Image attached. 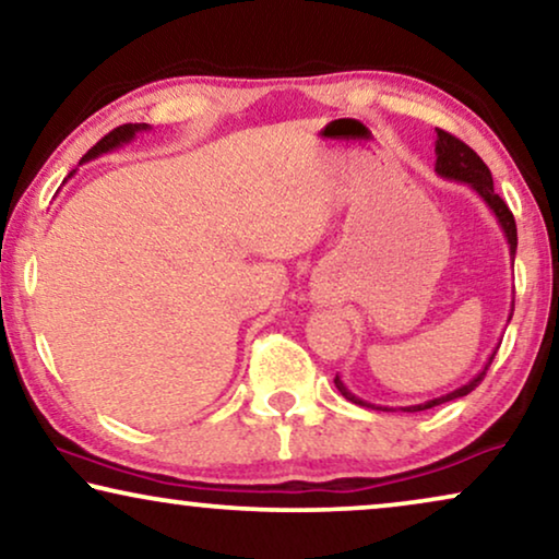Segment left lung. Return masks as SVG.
I'll return each mask as SVG.
<instances>
[{
	"instance_id": "1",
	"label": "left lung",
	"mask_w": 559,
	"mask_h": 559,
	"mask_svg": "<svg viewBox=\"0 0 559 559\" xmlns=\"http://www.w3.org/2000/svg\"><path fill=\"white\" fill-rule=\"evenodd\" d=\"M435 155H438V163H435V173H438L440 178L455 180V182H465V186H471L480 198H484L488 209L493 211V216H496V221H499L503 236H507L511 262H514V257H516V224H514V216H511L509 205L501 201V195L493 190L491 170H488L484 159H480L476 152L468 147V144L461 142L453 134L442 132V129H438V140H435ZM511 310H514V308H511ZM509 320H511V312H509ZM493 356H496V350H493L491 356H488V361H486L484 369H480L471 381H465L463 386H457V389H453V392H448V394H442V396H435V400H427L423 404H409V407H381V404L366 402V400H361V396H356L354 392H350L346 384H343L338 373H335V389H338V392L346 396L348 402L361 404V407H371V409H381V412H396V409H402V412H423V409H432V407H438V404L461 400V396L471 394L473 389H476L480 381H484L488 366H491V361H493Z\"/></svg>"
}]
</instances>
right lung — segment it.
Segmentation results:
<instances>
[{"label": "right lung", "mask_w": 559, "mask_h": 559, "mask_svg": "<svg viewBox=\"0 0 559 559\" xmlns=\"http://www.w3.org/2000/svg\"><path fill=\"white\" fill-rule=\"evenodd\" d=\"M147 129H152L150 124H121V127H117L114 129V132H109L104 136V140H98L94 147H91L86 155L81 157V163H88V159H96V157H102V155H106V152H114V150H119V147H124V144H129L134 140L136 134L140 132H147ZM75 173V170H73ZM71 173V175H73ZM71 175H68V178H71Z\"/></svg>", "instance_id": "right-lung-1"}]
</instances>
